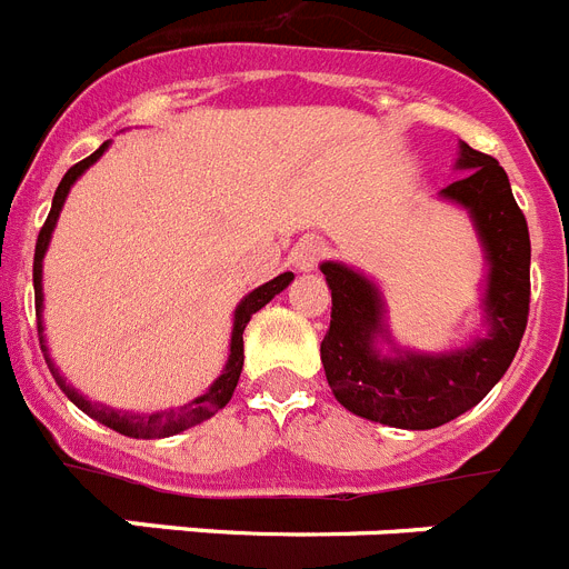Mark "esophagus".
<instances>
[{
  "mask_svg": "<svg viewBox=\"0 0 569 569\" xmlns=\"http://www.w3.org/2000/svg\"><path fill=\"white\" fill-rule=\"evenodd\" d=\"M321 256H325V244H321L319 239H313V236H308V239H299L296 241V248L290 250V261H293V268L299 270V273H308V270H313L316 264L321 261Z\"/></svg>",
  "mask_w": 569,
  "mask_h": 569,
  "instance_id": "34e87169",
  "label": "esophagus"
}]
</instances>
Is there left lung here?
<instances>
[{
	"mask_svg": "<svg viewBox=\"0 0 569 569\" xmlns=\"http://www.w3.org/2000/svg\"><path fill=\"white\" fill-rule=\"evenodd\" d=\"M461 179L439 199L470 216L485 253L481 333L439 353L410 350L387 325V301L370 276L321 261L333 296L321 365L336 401L361 419L399 430H433L479 405L507 373L530 313V233L510 179L492 156L459 142Z\"/></svg>",
	"mask_w": 569,
	"mask_h": 569,
	"instance_id": "8db88e82",
	"label": "left lung"
}]
</instances>
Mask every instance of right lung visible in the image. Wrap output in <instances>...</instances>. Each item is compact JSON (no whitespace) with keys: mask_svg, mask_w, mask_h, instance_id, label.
Wrapping results in <instances>:
<instances>
[{"mask_svg":"<svg viewBox=\"0 0 569 569\" xmlns=\"http://www.w3.org/2000/svg\"><path fill=\"white\" fill-rule=\"evenodd\" d=\"M108 144L110 142H104L97 153H90L88 159H82L79 164H73V168L62 176V182H59L57 193H53V204H50L48 219H44V228L39 230L37 253H33V290H37L39 345H42L44 361H48L50 373H53L57 385L62 387V393L68 396V399L73 401V405H77L82 413H88L90 419H97L99 425L110 427V430H116V433L130 436V439H168V436L182 433V430H188V427L202 425V421H208L210 416H216L224 405H228L230 396H233V390H236V385H239L241 365H244V341H241V333H244L250 316H253L256 310L264 308V305H268L273 296H279L281 290L288 288L290 281H293V273H281V276H276V279L264 281V284H259L256 290H250V293L244 296L239 305H236L233 330H230V353H228V361H224V367H222V373L216 376L213 385H210L202 396L190 399L188 405L168 407V410H153V413H133V410H116V407L99 405V401H93V399H88V396L79 393L77 387L68 385V379L59 373V367L53 365V359H50V353H48V339H44V325H42V308H44L42 261H44V253H48L50 236H53V230H57L59 213H62L64 199H68L70 188H73L79 176H82L84 170L97 162L104 150H108Z\"/></svg>","mask_w":569,"mask_h":569,"instance_id":"obj_1","label":"right lung"}]
</instances>
